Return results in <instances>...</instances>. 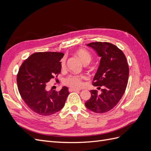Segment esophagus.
<instances>
[{"mask_svg": "<svg viewBox=\"0 0 151 151\" xmlns=\"http://www.w3.org/2000/svg\"><path fill=\"white\" fill-rule=\"evenodd\" d=\"M68 91H69L70 92H72V91H79V90L76 89H74V88H69V89H68Z\"/></svg>", "mask_w": 151, "mask_h": 151, "instance_id": "obj_1", "label": "esophagus"}]
</instances>
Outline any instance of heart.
I'll use <instances>...</instances> for the list:
<instances>
[{"instance_id":"obj_1","label":"heart","mask_w":151,"mask_h":151,"mask_svg":"<svg viewBox=\"0 0 151 151\" xmlns=\"http://www.w3.org/2000/svg\"><path fill=\"white\" fill-rule=\"evenodd\" d=\"M75 55L78 58L84 65H88L92 60L91 55L85 50L81 49L75 52ZM65 66V60L63 59L61 62V67L63 68ZM64 84L70 88L78 89L83 85V77L79 76L70 75L64 80Z\"/></svg>"}]
</instances>
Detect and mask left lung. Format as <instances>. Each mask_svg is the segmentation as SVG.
Here are the masks:
<instances>
[{
    "label": "left lung",
    "instance_id": "left-lung-1",
    "mask_svg": "<svg viewBox=\"0 0 151 151\" xmlns=\"http://www.w3.org/2000/svg\"><path fill=\"white\" fill-rule=\"evenodd\" d=\"M87 46L93 48L101 57L93 84L101 89V93L90 91L91 98L85 105L96 113H104L115 107L124 94L129 76V65L124 53L115 45L93 42Z\"/></svg>",
    "mask_w": 151,
    "mask_h": 151
}]
</instances>
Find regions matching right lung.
Wrapping results in <instances>:
<instances>
[{"label":"right lung","instance_id":"obj_1","mask_svg":"<svg viewBox=\"0 0 151 151\" xmlns=\"http://www.w3.org/2000/svg\"><path fill=\"white\" fill-rule=\"evenodd\" d=\"M61 52H36L22 63L17 76L19 94L32 111L42 116H49L64 106L68 89L63 86L57 92L48 91L50 80L61 72Z\"/></svg>","mask_w":151,"mask_h":151}]
</instances>
